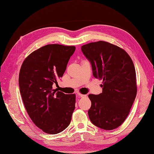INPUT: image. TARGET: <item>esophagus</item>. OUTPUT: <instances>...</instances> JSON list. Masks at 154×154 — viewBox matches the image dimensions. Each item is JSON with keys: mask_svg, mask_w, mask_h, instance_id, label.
Here are the masks:
<instances>
[{"mask_svg": "<svg viewBox=\"0 0 154 154\" xmlns=\"http://www.w3.org/2000/svg\"><path fill=\"white\" fill-rule=\"evenodd\" d=\"M77 95L79 96V97H81V98H85V97H87V94H81L80 93H77Z\"/></svg>", "mask_w": 154, "mask_h": 154, "instance_id": "34e87169", "label": "esophagus"}]
</instances>
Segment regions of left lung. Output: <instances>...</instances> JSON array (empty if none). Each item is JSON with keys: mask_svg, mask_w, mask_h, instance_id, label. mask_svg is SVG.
I'll return each mask as SVG.
<instances>
[{"mask_svg": "<svg viewBox=\"0 0 154 154\" xmlns=\"http://www.w3.org/2000/svg\"><path fill=\"white\" fill-rule=\"evenodd\" d=\"M81 50L91 61L93 76L103 80L102 93L88 96L89 119L100 128L116 129L128 116L136 97L134 65L125 50L107 42H91Z\"/></svg>", "mask_w": 154, "mask_h": 154, "instance_id": "obj_1", "label": "left lung"}]
</instances>
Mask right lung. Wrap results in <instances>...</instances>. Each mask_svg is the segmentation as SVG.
<instances>
[{
	"mask_svg": "<svg viewBox=\"0 0 154 154\" xmlns=\"http://www.w3.org/2000/svg\"><path fill=\"white\" fill-rule=\"evenodd\" d=\"M75 47L48 44L34 51L23 61L19 87L32 122L45 133L56 134L69 125L75 108V94L53 89L62 77Z\"/></svg>",
	"mask_w": 154,
	"mask_h": 154,
	"instance_id": "add662e5",
	"label": "right lung"
}]
</instances>
